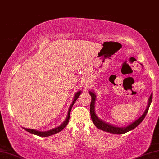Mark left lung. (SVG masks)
Returning a JSON list of instances; mask_svg holds the SVG:
<instances>
[{
	"instance_id": "1",
	"label": "left lung",
	"mask_w": 159,
	"mask_h": 159,
	"mask_svg": "<svg viewBox=\"0 0 159 159\" xmlns=\"http://www.w3.org/2000/svg\"><path fill=\"white\" fill-rule=\"evenodd\" d=\"M89 93L90 95H91V97H92L91 104H90V114H91L92 120L93 121L95 126H96L97 128H98L99 129H101V130H103L104 131H107V132L114 134H123L124 133H126L128 132V131L135 129L139 124H141V122L143 120V119L145 118L146 114H147L151 102H152V97H153V94L151 93V96L149 97V98H148L147 107H146V110L144 112H143V114L139 117V119H137L136 120L132 122L131 124H129V126H126V127H118V126H114L110 124L107 123V122L101 120V119H100L99 117L96 115V114H95V110H94V104H95V101H96V94H95L93 92H89Z\"/></svg>"
}]
</instances>
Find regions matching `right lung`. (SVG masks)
Listing matches in <instances>:
<instances>
[{
    "instance_id": "1",
    "label": "right lung",
    "mask_w": 159,
    "mask_h": 159,
    "mask_svg": "<svg viewBox=\"0 0 159 159\" xmlns=\"http://www.w3.org/2000/svg\"><path fill=\"white\" fill-rule=\"evenodd\" d=\"M80 94H81V91H78L77 93L75 94V97H74V99H73V101L72 102V104L70 106L69 110H68L67 118H66V119L64 121V122H63V123L61 124L60 126H57V127H56L55 129H50V130L47 131H37V130H35V129H25V128H23V129H25V131H28L29 133L35 134V135H37V136H42V137H46V136H50L51 135H53V134L60 132V131H62V129H64L65 126L67 125L68 122H69L70 116V111H71L72 107L73 105H74L75 101H76V100L78 99V97H80Z\"/></svg>"
}]
</instances>
